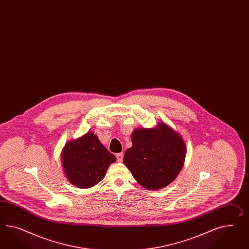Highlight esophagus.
<instances>
[{"mask_svg": "<svg viewBox=\"0 0 249 249\" xmlns=\"http://www.w3.org/2000/svg\"><path fill=\"white\" fill-rule=\"evenodd\" d=\"M116 158H117L118 161H122V160H123V153H118V154L116 155Z\"/></svg>", "mask_w": 249, "mask_h": 249, "instance_id": "obj_1", "label": "esophagus"}]
</instances>
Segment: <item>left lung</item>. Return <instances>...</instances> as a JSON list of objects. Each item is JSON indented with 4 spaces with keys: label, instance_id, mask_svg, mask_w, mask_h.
<instances>
[{
    "label": "left lung",
    "instance_id": "obj_1",
    "mask_svg": "<svg viewBox=\"0 0 249 249\" xmlns=\"http://www.w3.org/2000/svg\"><path fill=\"white\" fill-rule=\"evenodd\" d=\"M132 147L123 162L143 188L156 190L167 187L178 175L186 157L181 136L160 122L154 128H137L131 135Z\"/></svg>",
    "mask_w": 249,
    "mask_h": 249
}]
</instances>
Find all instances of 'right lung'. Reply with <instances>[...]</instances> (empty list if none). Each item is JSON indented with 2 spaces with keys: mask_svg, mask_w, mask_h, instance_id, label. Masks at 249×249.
<instances>
[{
  "mask_svg": "<svg viewBox=\"0 0 249 249\" xmlns=\"http://www.w3.org/2000/svg\"><path fill=\"white\" fill-rule=\"evenodd\" d=\"M116 157L101 144L97 135L88 132L68 142L61 152V162L68 180L81 188L97 185L106 175Z\"/></svg>",
  "mask_w": 249,
  "mask_h": 249,
  "instance_id": "right-lung-1",
  "label": "right lung"
}]
</instances>
